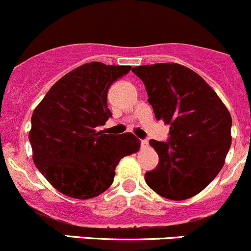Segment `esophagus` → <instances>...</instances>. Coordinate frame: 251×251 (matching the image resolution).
<instances>
[{
    "label": "esophagus",
    "instance_id": "esophagus-1",
    "mask_svg": "<svg viewBox=\"0 0 251 251\" xmlns=\"http://www.w3.org/2000/svg\"><path fill=\"white\" fill-rule=\"evenodd\" d=\"M141 148H143V149L149 148V141L148 140H141Z\"/></svg>",
    "mask_w": 251,
    "mask_h": 251
}]
</instances>
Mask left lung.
I'll return each mask as SVG.
<instances>
[{
  "instance_id": "obj_1",
  "label": "left lung",
  "mask_w": 251,
  "mask_h": 251,
  "mask_svg": "<svg viewBox=\"0 0 251 251\" xmlns=\"http://www.w3.org/2000/svg\"><path fill=\"white\" fill-rule=\"evenodd\" d=\"M144 81L157 121L170 126V140H150L158 166L145 173L153 192L170 200L199 194L215 179L230 148L232 117L212 88L178 63L134 67Z\"/></svg>"
}]
</instances>
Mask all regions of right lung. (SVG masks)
Here are the masks:
<instances>
[{"label": "right lung", "mask_w": 251, "mask_h": 251, "mask_svg": "<svg viewBox=\"0 0 251 251\" xmlns=\"http://www.w3.org/2000/svg\"><path fill=\"white\" fill-rule=\"evenodd\" d=\"M130 68L83 64L62 76L34 110L29 131L34 163L62 194L85 200L106 192L121 158L140 148L131 133L96 130L112 116L107 106L111 84Z\"/></svg>", "instance_id": "right-lung-1"}]
</instances>
